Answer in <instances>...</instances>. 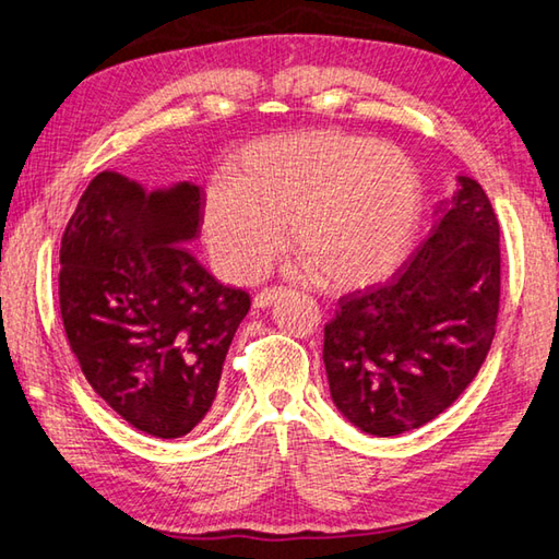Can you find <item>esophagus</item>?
Wrapping results in <instances>:
<instances>
[{
  "instance_id": "obj_1",
  "label": "esophagus",
  "mask_w": 559,
  "mask_h": 559,
  "mask_svg": "<svg viewBox=\"0 0 559 559\" xmlns=\"http://www.w3.org/2000/svg\"><path fill=\"white\" fill-rule=\"evenodd\" d=\"M281 296H283V290H281V288H269V290H261L259 296L253 298V308H257V310L271 308L273 302H276Z\"/></svg>"
}]
</instances>
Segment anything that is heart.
I'll list each match as a JSON object with an SVG mask.
<instances>
[{
    "label": "heart",
    "instance_id": "heart-1",
    "mask_svg": "<svg viewBox=\"0 0 559 559\" xmlns=\"http://www.w3.org/2000/svg\"><path fill=\"white\" fill-rule=\"evenodd\" d=\"M423 182L399 146L344 131L269 136L239 151L229 180L202 200V229L217 269L257 281L290 245L334 288L377 283L418 237Z\"/></svg>",
    "mask_w": 559,
    "mask_h": 559
}]
</instances>
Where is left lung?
<instances>
[{
  "mask_svg": "<svg viewBox=\"0 0 559 559\" xmlns=\"http://www.w3.org/2000/svg\"><path fill=\"white\" fill-rule=\"evenodd\" d=\"M435 210L432 235L389 286L344 296L324 324L330 395L377 438L420 428L479 373L501 296L499 219L474 178Z\"/></svg>",
  "mask_w": 559,
  "mask_h": 559,
  "instance_id": "1",
  "label": "left lung"
}]
</instances>
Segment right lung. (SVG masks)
<instances>
[{"instance_id": "add662e5", "label": "right lung", "mask_w": 559, "mask_h": 559, "mask_svg": "<svg viewBox=\"0 0 559 559\" xmlns=\"http://www.w3.org/2000/svg\"><path fill=\"white\" fill-rule=\"evenodd\" d=\"M202 192L146 190L117 170L90 182L60 241L58 296L85 379L131 428L174 440L205 418L247 290L192 257Z\"/></svg>"}]
</instances>
